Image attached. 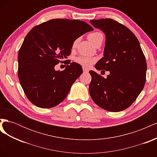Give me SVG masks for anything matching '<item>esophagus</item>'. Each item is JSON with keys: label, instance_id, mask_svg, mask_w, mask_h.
<instances>
[{"label": "esophagus", "instance_id": "obj_1", "mask_svg": "<svg viewBox=\"0 0 157 157\" xmlns=\"http://www.w3.org/2000/svg\"><path fill=\"white\" fill-rule=\"evenodd\" d=\"M82 69H83V71H84V73H88V69L85 68V67H83Z\"/></svg>", "mask_w": 157, "mask_h": 157}]
</instances>
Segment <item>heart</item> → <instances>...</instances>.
Returning <instances> with one entry per match:
<instances>
[{
    "label": "heart",
    "mask_w": 157,
    "mask_h": 157,
    "mask_svg": "<svg viewBox=\"0 0 157 157\" xmlns=\"http://www.w3.org/2000/svg\"><path fill=\"white\" fill-rule=\"evenodd\" d=\"M102 38H103V35L99 32H94L90 33L88 35V39L90 40V42H91L94 45L96 44L99 40L102 39ZM76 44H77V40L74 42L73 46L75 47L76 46ZM75 61L78 64L84 66V67H89L90 66H91L95 61H96V59L88 56H80L79 57H77V58L75 59Z\"/></svg>",
    "instance_id": "1"
}]
</instances>
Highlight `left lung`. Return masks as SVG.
Segmentation results:
<instances>
[{
    "label": "left lung",
    "mask_w": 157,
    "mask_h": 157,
    "mask_svg": "<svg viewBox=\"0 0 157 157\" xmlns=\"http://www.w3.org/2000/svg\"><path fill=\"white\" fill-rule=\"evenodd\" d=\"M90 23L105 35L103 57L95 67L110 73L105 78L90 71V96L105 110L122 111L134 102L144 87L147 72L145 56L134 33L121 23L112 19L92 20Z\"/></svg>",
    "instance_id": "obj_1"
}]
</instances>
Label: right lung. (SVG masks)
<instances>
[{
  "mask_svg": "<svg viewBox=\"0 0 157 157\" xmlns=\"http://www.w3.org/2000/svg\"><path fill=\"white\" fill-rule=\"evenodd\" d=\"M93 30L82 21L54 19L28 33L18 52V77L33 104L51 108L67 97L72 84L82 73V68L75 62L62 71H56L54 67L67 58L75 40Z\"/></svg>",
  "mask_w": 157,
  "mask_h": 157,
  "instance_id": "1",
  "label": "right lung"
}]
</instances>
